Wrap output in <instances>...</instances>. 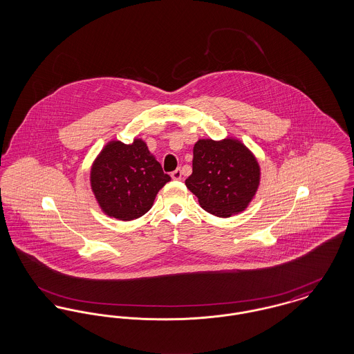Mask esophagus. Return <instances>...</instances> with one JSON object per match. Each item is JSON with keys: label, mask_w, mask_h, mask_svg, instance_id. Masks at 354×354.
Listing matches in <instances>:
<instances>
[{"label": "esophagus", "mask_w": 354, "mask_h": 354, "mask_svg": "<svg viewBox=\"0 0 354 354\" xmlns=\"http://www.w3.org/2000/svg\"><path fill=\"white\" fill-rule=\"evenodd\" d=\"M171 178L174 180H180L182 179V171L180 169H175L172 174H171Z\"/></svg>", "instance_id": "34e87169"}]
</instances>
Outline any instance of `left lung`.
Returning <instances> with one entry per match:
<instances>
[{
    "label": "left lung",
    "mask_w": 354,
    "mask_h": 354,
    "mask_svg": "<svg viewBox=\"0 0 354 354\" xmlns=\"http://www.w3.org/2000/svg\"><path fill=\"white\" fill-rule=\"evenodd\" d=\"M260 175L256 156L239 139H199L194 146L192 174L185 185L203 209L230 218L252 202Z\"/></svg>",
    "instance_id": "obj_1"
}]
</instances>
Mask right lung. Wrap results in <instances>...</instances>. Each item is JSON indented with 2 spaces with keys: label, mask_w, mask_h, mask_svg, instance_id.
<instances>
[{
  "label": "right lung",
  "mask_w": 354,
  "mask_h": 354,
  "mask_svg": "<svg viewBox=\"0 0 354 354\" xmlns=\"http://www.w3.org/2000/svg\"><path fill=\"white\" fill-rule=\"evenodd\" d=\"M171 180L146 142L135 138L131 145L110 140L90 169L91 191L102 211L129 221L143 216L159 189Z\"/></svg>",
  "instance_id": "right-lung-1"
}]
</instances>
